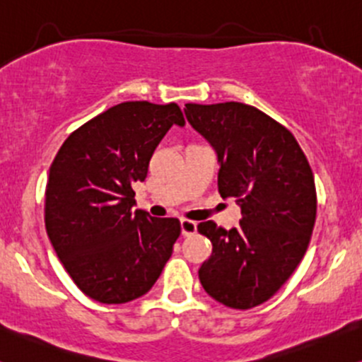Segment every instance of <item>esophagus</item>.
Here are the masks:
<instances>
[{
	"label": "esophagus",
	"mask_w": 362,
	"mask_h": 362,
	"mask_svg": "<svg viewBox=\"0 0 362 362\" xmlns=\"http://www.w3.org/2000/svg\"><path fill=\"white\" fill-rule=\"evenodd\" d=\"M197 233V224L193 221H188V218H182L181 221V234L182 235H192Z\"/></svg>",
	"instance_id": "esophagus-1"
}]
</instances>
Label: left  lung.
I'll list each match as a JSON object with an SVG mask.
<instances>
[{
    "label": "left lung",
    "instance_id": "obj_1",
    "mask_svg": "<svg viewBox=\"0 0 362 362\" xmlns=\"http://www.w3.org/2000/svg\"><path fill=\"white\" fill-rule=\"evenodd\" d=\"M185 115L217 152L218 193L243 215L230 230L214 221L198 224L212 243L198 277L215 301L250 310L269 301L306 253L316 218L315 176L294 135L253 105L186 104Z\"/></svg>",
    "mask_w": 362,
    "mask_h": 362
}]
</instances>
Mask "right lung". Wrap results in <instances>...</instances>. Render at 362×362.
<instances>
[{"label":"right lung","mask_w":362,"mask_h":362,"mask_svg":"<svg viewBox=\"0 0 362 362\" xmlns=\"http://www.w3.org/2000/svg\"><path fill=\"white\" fill-rule=\"evenodd\" d=\"M173 124L185 127L177 104L121 103L75 129L52 160L47 235L93 301L123 304L147 294L173 255L180 221L133 210V186L145 181L150 157Z\"/></svg>","instance_id":"1"}]
</instances>
